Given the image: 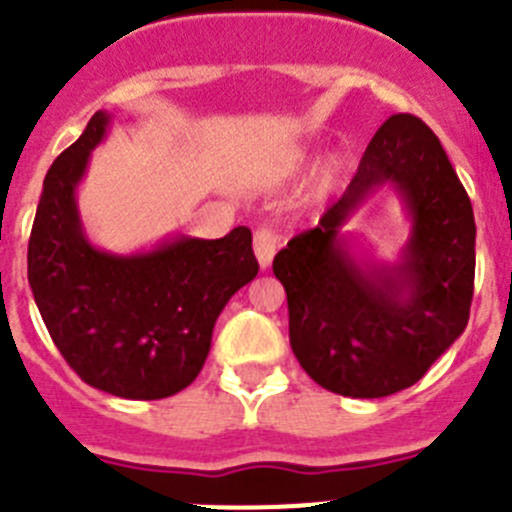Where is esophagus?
<instances>
[{
    "label": "esophagus",
    "instance_id": "34e87169",
    "mask_svg": "<svg viewBox=\"0 0 512 512\" xmlns=\"http://www.w3.org/2000/svg\"><path fill=\"white\" fill-rule=\"evenodd\" d=\"M279 246V235L274 228H259L253 233V253H256V259H259L261 269H269L271 261H274V253H277Z\"/></svg>",
    "mask_w": 512,
    "mask_h": 512
}]
</instances>
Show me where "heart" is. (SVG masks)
Returning <instances> with one entry per match:
<instances>
[{
  "instance_id": "heart-1",
  "label": "heart",
  "mask_w": 512,
  "mask_h": 512,
  "mask_svg": "<svg viewBox=\"0 0 512 512\" xmlns=\"http://www.w3.org/2000/svg\"><path fill=\"white\" fill-rule=\"evenodd\" d=\"M341 161H338V158H333V161H328V166H325V176H328V179H336L338 174H341Z\"/></svg>"
}]
</instances>
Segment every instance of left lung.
Wrapping results in <instances>:
<instances>
[{"label": "left lung", "instance_id": "left-lung-1", "mask_svg": "<svg viewBox=\"0 0 512 512\" xmlns=\"http://www.w3.org/2000/svg\"><path fill=\"white\" fill-rule=\"evenodd\" d=\"M384 186L411 217L395 265L359 257L342 230ZM474 235L472 202L433 130L413 115H392L341 200L274 259L302 369L343 397L374 400L413 387L467 328Z\"/></svg>", "mask_w": 512, "mask_h": 512}]
</instances>
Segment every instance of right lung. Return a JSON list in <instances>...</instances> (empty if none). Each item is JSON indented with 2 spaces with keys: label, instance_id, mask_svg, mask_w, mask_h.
I'll list each match as a JSON object with an SVG mask.
<instances>
[{
  "label": "right lung",
  "instance_id": "1",
  "mask_svg": "<svg viewBox=\"0 0 512 512\" xmlns=\"http://www.w3.org/2000/svg\"><path fill=\"white\" fill-rule=\"evenodd\" d=\"M110 125V112H94L45 174L27 282L53 343L84 382L125 400H161L197 379L215 320L259 264L243 225L217 241L171 235L133 253L94 246L76 189Z\"/></svg>",
  "mask_w": 512,
  "mask_h": 512
}]
</instances>
